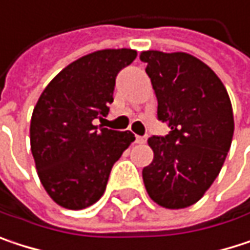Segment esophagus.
I'll return each instance as SVG.
<instances>
[{
	"label": "esophagus",
	"mask_w": 250,
	"mask_h": 250,
	"mask_svg": "<svg viewBox=\"0 0 250 250\" xmlns=\"http://www.w3.org/2000/svg\"><path fill=\"white\" fill-rule=\"evenodd\" d=\"M145 141H146L145 137H141V135H137V137H135V142H137V144H145Z\"/></svg>",
	"instance_id": "34e87169"
}]
</instances>
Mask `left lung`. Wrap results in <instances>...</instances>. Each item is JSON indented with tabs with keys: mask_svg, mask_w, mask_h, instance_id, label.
I'll list each match as a JSON object with an SVG mask.
<instances>
[{
	"mask_svg": "<svg viewBox=\"0 0 250 250\" xmlns=\"http://www.w3.org/2000/svg\"><path fill=\"white\" fill-rule=\"evenodd\" d=\"M157 95V118L171 129L152 135L154 160L142 178L149 197L167 208L199 202L222 170L233 137L226 87L202 60L187 53L142 51Z\"/></svg>",
	"mask_w": 250,
	"mask_h": 250,
	"instance_id": "left-lung-1",
	"label": "left lung"
}]
</instances>
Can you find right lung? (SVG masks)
I'll use <instances>...</instances> for the list:
<instances>
[{
    "label": "right lung",
    "instance_id": "1",
    "mask_svg": "<svg viewBox=\"0 0 250 250\" xmlns=\"http://www.w3.org/2000/svg\"><path fill=\"white\" fill-rule=\"evenodd\" d=\"M137 57L131 48L101 50L64 67L43 90L30 125L40 181L62 207L80 210L105 193L113 164L135 140L93 125L108 115L118 73Z\"/></svg>",
    "mask_w": 250,
    "mask_h": 250
}]
</instances>
